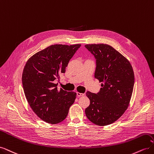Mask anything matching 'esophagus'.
Instances as JSON below:
<instances>
[{
    "label": "esophagus",
    "instance_id": "34e87169",
    "mask_svg": "<svg viewBox=\"0 0 154 154\" xmlns=\"http://www.w3.org/2000/svg\"><path fill=\"white\" fill-rule=\"evenodd\" d=\"M76 94H77L78 97H81V96H84V94H83V93H80V92H76Z\"/></svg>",
    "mask_w": 154,
    "mask_h": 154
}]
</instances>
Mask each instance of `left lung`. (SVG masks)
Wrapping results in <instances>:
<instances>
[{
    "instance_id": "1",
    "label": "left lung",
    "mask_w": 154,
    "mask_h": 154,
    "mask_svg": "<svg viewBox=\"0 0 154 154\" xmlns=\"http://www.w3.org/2000/svg\"><path fill=\"white\" fill-rule=\"evenodd\" d=\"M85 47L94 56V77L102 83L97 94L87 92L90 105L85 114L95 125H108L117 121L129 105L134 85L133 69L128 60L109 45Z\"/></svg>"
}]
</instances>
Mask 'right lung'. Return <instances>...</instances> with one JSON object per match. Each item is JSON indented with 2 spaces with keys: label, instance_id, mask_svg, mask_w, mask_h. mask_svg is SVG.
<instances>
[{
  "label": "right lung",
  "instance_id": "add662e5",
  "mask_svg": "<svg viewBox=\"0 0 154 154\" xmlns=\"http://www.w3.org/2000/svg\"><path fill=\"white\" fill-rule=\"evenodd\" d=\"M81 44H55L35 53L22 72V85L27 102L42 120L57 124L66 118L76 93L58 90L56 79L66 72L69 60Z\"/></svg>",
  "mask_w": 154,
  "mask_h": 154
}]
</instances>
